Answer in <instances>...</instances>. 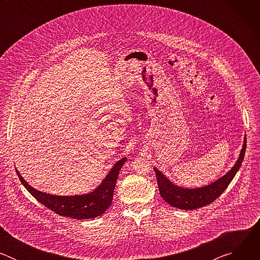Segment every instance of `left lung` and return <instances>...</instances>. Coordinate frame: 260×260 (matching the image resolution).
<instances>
[{
  "label": "left lung",
  "mask_w": 260,
  "mask_h": 260,
  "mask_svg": "<svg viewBox=\"0 0 260 260\" xmlns=\"http://www.w3.org/2000/svg\"><path fill=\"white\" fill-rule=\"evenodd\" d=\"M246 135L244 138L243 147L241 149L238 160L235 166L222 177L216 181L197 188H186L179 186V185L172 182L165 174L158 169L153 168L158 182V188L160 197L172 207L179 208L181 210H196L213 203L218 197L223 192L230 183L235 178L239 169L242 166V161L245 156L246 146H247Z\"/></svg>",
  "instance_id": "1"
}]
</instances>
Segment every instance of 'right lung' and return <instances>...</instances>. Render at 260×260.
<instances>
[{"label": "right lung", "instance_id": "1", "mask_svg": "<svg viewBox=\"0 0 260 260\" xmlns=\"http://www.w3.org/2000/svg\"><path fill=\"white\" fill-rule=\"evenodd\" d=\"M127 158L123 157L115 162L101 184L93 190L88 193L75 196H54L37 190L23 179L17 169L15 170L25 189L39 203L59 216L81 220L102 215L112 204L117 178Z\"/></svg>", "mask_w": 260, "mask_h": 260}]
</instances>
